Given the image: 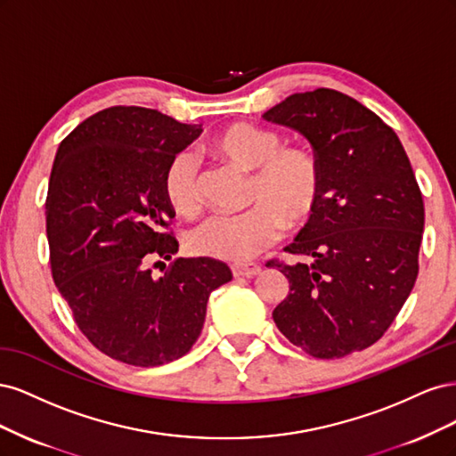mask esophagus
<instances>
[{"label": "esophagus", "mask_w": 456, "mask_h": 456, "mask_svg": "<svg viewBox=\"0 0 456 456\" xmlns=\"http://www.w3.org/2000/svg\"><path fill=\"white\" fill-rule=\"evenodd\" d=\"M260 272V266L258 265H245V266H232V273L236 275V278H240V275H243V278H253V275H256Z\"/></svg>", "instance_id": "34e87169"}]
</instances>
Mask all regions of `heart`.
<instances>
[{"instance_id": "b5f03b06", "label": "heart", "mask_w": 456, "mask_h": 456, "mask_svg": "<svg viewBox=\"0 0 456 456\" xmlns=\"http://www.w3.org/2000/svg\"><path fill=\"white\" fill-rule=\"evenodd\" d=\"M218 159L253 171L251 209L216 215L190 233V249L201 256L247 262L278 241L285 223L300 226L315 213L322 198V165L305 146H281V136L253 123H232L207 142ZM165 200L178 215L200 209L198 163L178 151L163 173Z\"/></svg>"}]
</instances>
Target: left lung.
Wrapping results in <instances>:
<instances>
[{
    "label": "left lung",
    "instance_id": "obj_1",
    "mask_svg": "<svg viewBox=\"0 0 456 456\" xmlns=\"http://www.w3.org/2000/svg\"><path fill=\"white\" fill-rule=\"evenodd\" d=\"M312 144L323 186L315 213L287 253L270 260L289 280L272 317L312 357L335 360L375 344L419 275L424 203L392 127L335 89L295 93L262 114Z\"/></svg>",
    "mask_w": 456,
    "mask_h": 456
}]
</instances>
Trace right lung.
<instances>
[{"mask_svg": "<svg viewBox=\"0 0 456 456\" xmlns=\"http://www.w3.org/2000/svg\"><path fill=\"white\" fill-rule=\"evenodd\" d=\"M200 133L158 110L112 106L81 121L54 156L45 201L53 280L81 333L112 360L156 367L188 354L209 295L232 280L207 256L150 270L178 251L165 232L175 216L165 167Z\"/></svg>", "mask_w": 456, "mask_h": 456, "instance_id": "obj_1", "label": "right lung"}]
</instances>
